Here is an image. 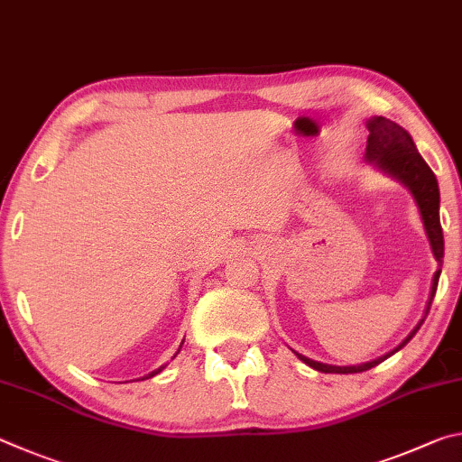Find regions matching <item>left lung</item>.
Here are the masks:
<instances>
[{"label":"left lung","mask_w":462,"mask_h":462,"mask_svg":"<svg viewBox=\"0 0 462 462\" xmlns=\"http://www.w3.org/2000/svg\"><path fill=\"white\" fill-rule=\"evenodd\" d=\"M365 127L369 132L365 160L369 162V164H374L377 170H382L383 174L392 176L393 180H398L400 184H403L410 190L411 199H414L416 207H418L420 218H422L428 244H430L434 260H436V263H439V270L434 272L430 294H428V302L424 309V317L420 319L418 325L410 330V335L403 338V341L395 346V349L382 355V357L367 361V363H361V365H328V363H320V361H314L310 357H304V355L292 349L298 359L306 363L309 367L320 371V374H361V371H367L371 367L379 365V363L385 361L387 357H392L393 353L403 349V346L411 341V337L418 333V328L422 327L426 314H428V310H430V304H432L434 294H436V286H439V278H440V265H442V257H444V237H442V226H440L439 180H436V176L430 170V166H428L424 158L420 156V152L416 148L414 140H411V135L402 125H398L395 121L387 119V117L374 116L365 121Z\"/></svg>","instance_id":"8db88e82"}]
</instances>
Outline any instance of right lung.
<instances>
[{
    "instance_id": "right-lung-1",
    "label": "right lung",
    "mask_w": 462,
    "mask_h": 462,
    "mask_svg": "<svg viewBox=\"0 0 462 462\" xmlns=\"http://www.w3.org/2000/svg\"><path fill=\"white\" fill-rule=\"evenodd\" d=\"M182 345H184V338H182V343H180V346H178V351L174 353V357H176V355H178V353H180V349H182ZM174 357H172V359H174ZM164 367H166V365H160L158 369H153V371H152V374H148V375H143V377H140V379H150V377H153V375H158V374H160V371H162V369H164Z\"/></svg>"
}]
</instances>
